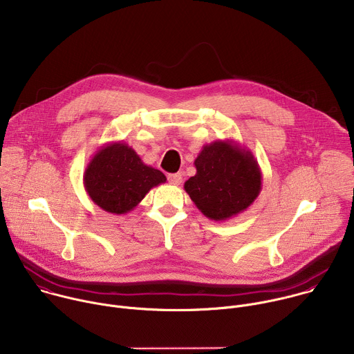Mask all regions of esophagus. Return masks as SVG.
I'll return each mask as SVG.
<instances>
[{
	"instance_id": "1",
	"label": "esophagus",
	"mask_w": 354,
	"mask_h": 354,
	"mask_svg": "<svg viewBox=\"0 0 354 354\" xmlns=\"http://www.w3.org/2000/svg\"><path fill=\"white\" fill-rule=\"evenodd\" d=\"M168 180H169V183L178 186L182 183V174H171V175H168Z\"/></svg>"
}]
</instances>
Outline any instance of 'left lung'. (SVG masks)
Wrapping results in <instances>:
<instances>
[{
	"instance_id": "obj_1",
	"label": "left lung",
	"mask_w": 354,
	"mask_h": 354,
	"mask_svg": "<svg viewBox=\"0 0 354 354\" xmlns=\"http://www.w3.org/2000/svg\"><path fill=\"white\" fill-rule=\"evenodd\" d=\"M196 175L185 190L210 220L227 221L243 213L262 190V172L252 151L234 140L203 145L194 160Z\"/></svg>"
}]
</instances>
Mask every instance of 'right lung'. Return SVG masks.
Here are the masks:
<instances>
[{
  "label": "right lung",
  "instance_id": "right-lung-1",
  "mask_svg": "<svg viewBox=\"0 0 354 354\" xmlns=\"http://www.w3.org/2000/svg\"><path fill=\"white\" fill-rule=\"evenodd\" d=\"M167 176L145 165L136 151L123 141L100 147L84 172V187L96 206L112 214H126Z\"/></svg>",
  "mask_w": 354,
  "mask_h": 354
}]
</instances>
